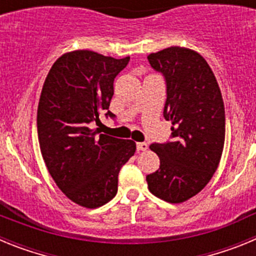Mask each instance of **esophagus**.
Masks as SVG:
<instances>
[{"label": "esophagus", "mask_w": 256, "mask_h": 256, "mask_svg": "<svg viewBox=\"0 0 256 256\" xmlns=\"http://www.w3.org/2000/svg\"><path fill=\"white\" fill-rule=\"evenodd\" d=\"M148 148V144L146 142H138L137 144V151H146Z\"/></svg>", "instance_id": "34e87169"}]
</instances>
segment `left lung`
Instances as JSON below:
<instances>
[{
	"label": "left lung",
	"mask_w": 256,
	"mask_h": 256,
	"mask_svg": "<svg viewBox=\"0 0 256 256\" xmlns=\"http://www.w3.org/2000/svg\"><path fill=\"white\" fill-rule=\"evenodd\" d=\"M148 60L165 79L164 118L172 122V141L150 146L160 166L146 180L152 195L178 204L198 194L218 168L224 146V104L216 76L198 52L169 47Z\"/></svg>",
	"instance_id": "obj_1"
}]
</instances>
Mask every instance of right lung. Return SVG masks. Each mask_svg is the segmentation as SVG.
<instances>
[{
  "label": "right lung",
  "instance_id": "1",
  "mask_svg": "<svg viewBox=\"0 0 256 256\" xmlns=\"http://www.w3.org/2000/svg\"><path fill=\"white\" fill-rule=\"evenodd\" d=\"M128 62L130 58L88 50L69 52L55 61L42 88L37 112L42 158L58 188L80 206L94 209L112 200L120 168L134 155L130 140L91 130L101 123L100 114L115 118L108 110L114 79Z\"/></svg>",
  "mask_w": 256,
  "mask_h": 256
}]
</instances>
